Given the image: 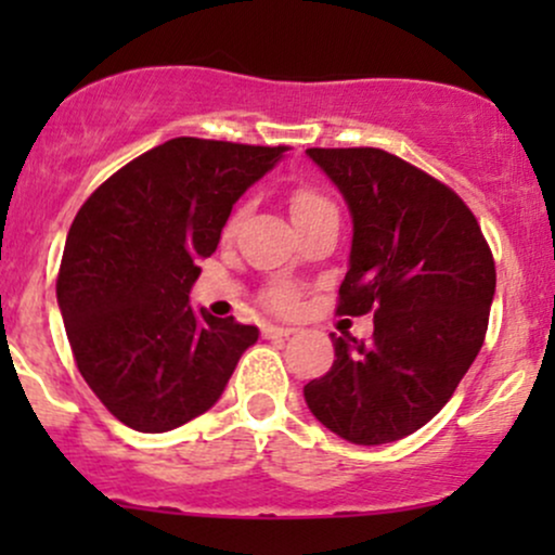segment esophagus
<instances>
[{
  "mask_svg": "<svg viewBox=\"0 0 555 555\" xmlns=\"http://www.w3.org/2000/svg\"><path fill=\"white\" fill-rule=\"evenodd\" d=\"M266 339H286L289 334H295V328H286V326H266L263 328Z\"/></svg>",
  "mask_w": 555,
  "mask_h": 555,
  "instance_id": "obj_1",
  "label": "esophagus"
}]
</instances>
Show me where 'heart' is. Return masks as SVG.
<instances>
[{"mask_svg": "<svg viewBox=\"0 0 555 555\" xmlns=\"http://www.w3.org/2000/svg\"><path fill=\"white\" fill-rule=\"evenodd\" d=\"M289 206H292V216H302V214L321 211V208H328L331 203L323 195H318L315 190L299 188L292 193ZM269 305L276 310H286L295 305V295H292V289H286V286H273L269 292Z\"/></svg>", "mask_w": 555, "mask_h": 555, "instance_id": "1", "label": "heart"}]
</instances>
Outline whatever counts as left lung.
Returning a JSON list of instances; mask_svg holds the SVG:
<instances>
[{
    "label": "left lung",
    "mask_w": 555,
    "mask_h": 555,
    "mask_svg": "<svg viewBox=\"0 0 555 555\" xmlns=\"http://www.w3.org/2000/svg\"><path fill=\"white\" fill-rule=\"evenodd\" d=\"M352 216L339 313L373 310V339L331 334V371L305 386L318 423L349 443L399 441L430 423L488 331L495 263L454 190L380 149H308Z\"/></svg>",
    "instance_id": "8db88e82"
}]
</instances>
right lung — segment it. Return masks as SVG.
<instances>
[{
  "label": "right lung",
  "instance_id": "add662e5",
  "mask_svg": "<svg viewBox=\"0 0 555 555\" xmlns=\"http://www.w3.org/2000/svg\"><path fill=\"white\" fill-rule=\"evenodd\" d=\"M286 145L175 138L82 203L62 253L56 302L75 362L119 423L167 433L219 401L256 326L193 310L232 206Z\"/></svg>",
  "mask_w": 555,
  "mask_h": 555
}]
</instances>
